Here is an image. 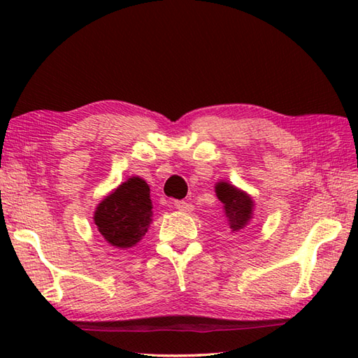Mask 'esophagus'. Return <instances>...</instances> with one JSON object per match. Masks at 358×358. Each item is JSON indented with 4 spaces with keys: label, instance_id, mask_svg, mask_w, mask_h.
Segmentation results:
<instances>
[{
    "label": "esophagus",
    "instance_id": "1",
    "mask_svg": "<svg viewBox=\"0 0 358 358\" xmlns=\"http://www.w3.org/2000/svg\"><path fill=\"white\" fill-rule=\"evenodd\" d=\"M173 204H175V208H177V209L181 210V212H191V210L194 209L192 204L185 201V200H177Z\"/></svg>",
    "mask_w": 358,
    "mask_h": 358
}]
</instances>
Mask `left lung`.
Returning <instances> with one entry per match:
<instances>
[{"instance_id":"obj_1","label":"left lung","mask_w":358,"mask_h":358,"mask_svg":"<svg viewBox=\"0 0 358 358\" xmlns=\"http://www.w3.org/2000/svg\"><path fill=\"white\" fill-rule=\"evenodd\" d=\"M215 194L218 200L223 203L224 214L232 232L241 231L249 223V220L252 218V199L246 192L240 191V189L229 183H224V181H220L215 185Z\"/></svg>"}]
</instances>
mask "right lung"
Listing matches in <instances>:
<instances>
[{
    "label": "right lung",
    "mask_w": 358,
    "mask_h": 358,
    "mask_svg": "<svg viewBox=\"0 0 358 358\" xmlns=\"http://www.w3.org/2000/svg\"><path fill=\"white\" fill-rule=\"evenodd\" d=\"M150 189L140 177L129 178L98 204L94 222L110 246H135L152 222Z\"/></svg>",
    "instance_id": "add662e5"
}]
</instances>
